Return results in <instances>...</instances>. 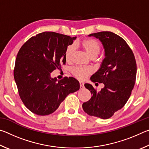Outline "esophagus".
Returning a JSON list of instances; mask_svg holds the SVG:
<instances>
[{"mask_svg":"<svg viewBox=\"0 0 149 149\" xmlns=\"http://www.w3.org/2000/svg\"><path fill=\"white\" fill-rule=\"evenodd\" d=\"M79 85H80L81 89V88H84V82L79 81Z\"/></svg>","mask_w":149,"mask_h":149,"instance_id":"esophagus-1","label":"esophagus"}]
</instances>
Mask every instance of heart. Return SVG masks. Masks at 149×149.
I'll use <instances>...</instances> for the list:
<instances>
[{"mask_svg": "<svg viewBox=\"0 0 149 149\" xmlns=\"http://www.w3.org/2000/svg\"><path fill=\"white\" fill-rule=\"evenodd\" d=\"M81 46L83 47L85 52L91 58H95L100 51V45L97 40L88 39L81 42ZM75 51L74 45H69L65 52V58L67 61H70ZM72 75L77 79L84 80L87 76L93 74V70L90 67L76 66L71 70Z\"/></svg>", "mask_w": 149, "mask_h": 149, "instance_id": "b5f03b06", "label": "heart"}]
</instances>
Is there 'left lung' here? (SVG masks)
<instances>
[{"instance_id":"8db88e82","label":"left lung","mask_w":149,"mask_h":149,"mask_svg":"<svg viewBox=\"0 0 149 149\" xmlns=\"http://www.w3.org/2000/svg\"><path fill=\"white\" fill-rule=\"evenodd\" d=\"M89 36L99 39L104 48L101 66L91 77L93 83H102L104 87L97 92L92 85L85 84L92 97L82 107L89 116L108 119L129 99L135 83L137 64L132 50L119 35L101 31Z\"/></svg>"}]
</instances>
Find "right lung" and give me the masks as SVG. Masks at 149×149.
Instances as JSON below:
<instances>
[{"label":"right lung","instance_id":"right-lung-1","mask_svg":"<svg viewBox=\"0 0 149 149\" xmlns=\"http://www.w3.org/2000/svg\"><path fill=\"white\" fill-rule=\"evenodd\" d=\"M76 37L45 31L33 36L20 48L14 77L20 99L35 114L53 113L70 93L79 89L72 77L57 81L50 73L65 64V52Z\"/></svg>","mask_w":149,"mask_h":149}]
</instances>
